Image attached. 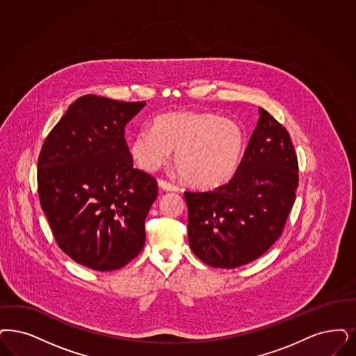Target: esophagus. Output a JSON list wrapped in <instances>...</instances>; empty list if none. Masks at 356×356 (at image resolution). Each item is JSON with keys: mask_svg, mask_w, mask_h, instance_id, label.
I'll return each instance as SVG.
<instances>
[{"mask_svg": "<svg viewBox=\"0 0 356 356\" xmlns=\"http://www.w3.org/2000/svg\"><path fill=\"white\" fill-rule=\"evenodd\" d=\"M159 188L165 190V191H177L178 187L175 184H170V182H166L163 179H159Z\"/></svg>", "mask_w": 356, "mask_h": 356, "instance_id": "obj_1", "label": "esophagus"}]
</instances>
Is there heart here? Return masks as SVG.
I'll list each match as a JSON object with an SVG mask.
<instances>
[{
  "label": "heart",
  "mask_w": 356,
  "mask_h": 356,
  "mask_svg": "<svg viewBox=\"0 0 356 356\" xmlns=\"http://www.w3.org/2000/svg\"><path fill=\"white\" fill-rule=\"evenodd\" d=\"M244 145V131L234 120L209 112H172L154 120L152 131L138 133L129 152L138 168L152 172L175 150L174 165L184 182L213 190L235 177Z\"/></svg>",
  "instance_id": "1"
}]
</instances>
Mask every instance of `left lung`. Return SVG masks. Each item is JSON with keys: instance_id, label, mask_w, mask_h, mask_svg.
Listing matches in <instances>:
<instances>
[{"instance_id": "1", "label": "left lung", "mask_w": 356, "mask_h": 356, "mask_svg": "<svg viewBox=\"0 0 356 356\" xmlns=\"http://www.w3.org/2000/svg\"><path fill=\"white\" fill-rule=\"evenodd\" d=\"M235 177L206 193H184L188 243L213 268H237L269 250L282 234L298 187V162L288 131L259 108Z\"/></svg>"}]
</instances>
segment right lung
Here are the masks:
<instances>
[{
	"label": "right lung",
	"mask_w": 356,
	"mask_h": 356,
	"mask_svg": "<svg viewBox=\"0 0 356 356\" xmlns=\"http://www.w3.org/2000/svg\"><path fill=\"white\" fill-rule=\"evenodd\" d=\"M146 106L86 95L68 106L38 159L40 206L59 248L111 272L143 250L156 179L133 168L125 125Z\"/></svg>",
	"instance_id": "add662e5"
}]
</instances>
